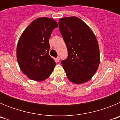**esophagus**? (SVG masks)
<instances>
[{
    "label": "esophagus",
    "instance_id": "obj_1",
    "mask_svg": "<svg viewBox=\"0 0 120 120\" xmlns=\"http://www.w3.org/2000/svg\"><path fill=\"white\" fill-rule=\"evenodd\" d=\"M59 59H60L59 57H57L56 58H55V61H56V62H58L59 61Z\"/></svg>",
    "mask_w": 120,
    "mask_h": 120
}]
</instances>
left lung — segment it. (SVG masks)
Segmentation results:
<instances>
[{
	"label": "left lung",
	"mask_w": 120,
	"mask_h": 120,
	"mask_svg": "<svg viewBox=\"0 0 120 120\" xmlns=\"http://www.w3.org/2000/svg\"><path fill=\"white\" fill-rule=\"evenodd\" d=\"M59 28L68 50L61 61L67 77L76 84L93 77L100 64V52L96 36L87 24L76 17L59 19Z\"/></svg>",
	"instance_id": "8db88e82"
}]
</instances>
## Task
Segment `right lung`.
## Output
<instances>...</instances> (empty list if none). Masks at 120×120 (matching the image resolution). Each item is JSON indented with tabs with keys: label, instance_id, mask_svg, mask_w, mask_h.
<instances>
[{
	"label": "right lung",
	"instance_id": "obj_1",
	"mask_svg": "<svg viewBox=\"0 0 120 120\" xmlns=\"http://www.w3.org/2000/svg\"><path fill=\"white\" fill-rule=\"evenodd\" d=\"M58 26L53 19L38 18L22 33L17 46V59L21 70L29 79L43 81L53 71L56 62L49 54V38Z\"/></svg>",
	"mask_w": 120,
	"mask_h": 120
}]
</instances>
